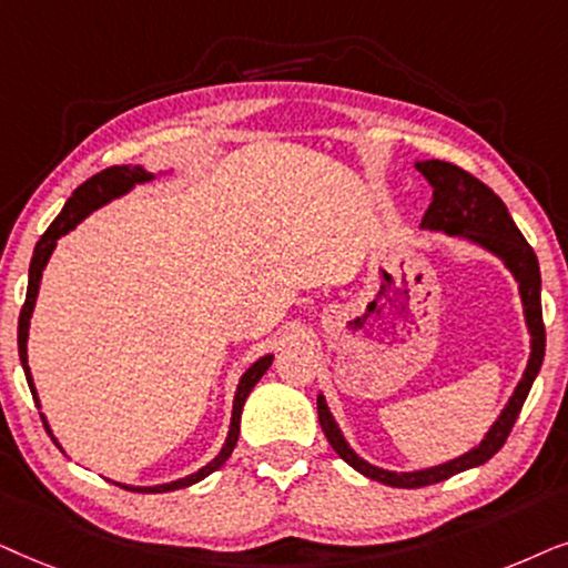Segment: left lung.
I'll return each mask as SVG.
<instances>
[{"label":"left lung","instance_id":"1","mask_svg":"<svg viewBox=\"0 0 568 568\" xmlns=\"http://www.w3.org/2000/svg\"><path fill=\"white\" fill-rule=\"evenodd\" d=\"M415 169H418L423 176L428 179V184L434 186V202H430L426 215H423V223H420L423 229H434V231L449 233V236L470 239L475 244L486 246L488 252L501 256L506 267L514 272V277H517L519 283L521 304H525L527 327H530V335H532V353H530V363H527V372L517 384V389H514L509 405L504 407V413L498 415L494 428L488 430L486 438H483L478 447L467 452L463 457L452 459L447 465L428 467V470H418V473H389V470H382V467L363 463V459L347 447V442L343 438V434H339L335 418L329 415V407L324 403V397L322 395L316 397L320 426L324 430V436H327L329 447L335 449L347 465L366 475V478L384 483V486H392V488L434 486V483L447 480L452 475L488 463V459L504 447L506 438H509L521 405H525L527 395H530L535 376L540 372L542 355H546V324H542V306H540L538 256H535L532 246L527 244L517 225H514L509 210H506V205L501 202V196H498L490 186L483 184V181L475 179L473 173L463 171L455 163L423 161L415 165Z\"/></svg>","mask_w":568,"mask_h":568}]
</instances>
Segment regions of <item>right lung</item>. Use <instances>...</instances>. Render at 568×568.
<instances>
[{
	"instance_id": "obj_1",
	"label": "right lung",
	"mask_w": 568,
	"mask_h": 568,
	"mask_svg": "<svg viewBox=\"0 0 568 568\" xmlns=\"http://www.w3.org/2000/svg\"><path fill=\"white\" fill-rule=\"evenodd\" d=\"M153 179L145 169H140V165H111V169H105L101 173H95V176H90L85 184H80L74 189L70 200H67V205L62 213L57 215V221L49 225L47 233H43L41 239H38L36 244V252H33V260H30V275H28V293H26V304L20 308V320H18V351H20V363L22 368H26V379H28V387L33 392V399L38 403L36 397V389H33V379H30V368H28V351H26V339H28V327H30V314H33V306H36V296H38V283H41V272L47 267L51 252H54L57 246V239H62L64 233H70L74 225H78L82 217H85L90 210L105 205V202L113 200V196L130 192L134 184H140V181H148ZM272 363V355H264L254 363L248 372L241 376L239 382V389H236V399H233V418H231V430H229V438H225V447L221 449V455H217L213 463L202 467L200 473L194 475H186V478L181 480H173V483H165V486H153V488H132V486H121L126 490H140V494H165V490H176V488H186L192 486V483L207 478L210 473H215L217 467H221L225 459L231 457L233 447H236L239 442V423H241V410H244V403L248 397V392L254 389V384L262 379V374L267 372ZM43 418V415H41ZM49 428V426H47Z\"/></svg>"
}]
</instances>
